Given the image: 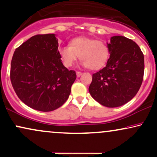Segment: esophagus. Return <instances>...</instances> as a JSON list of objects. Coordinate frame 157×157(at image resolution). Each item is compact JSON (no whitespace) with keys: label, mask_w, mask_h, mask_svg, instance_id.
<instances>
[{"label":"esophagus","mask_w":157,"mask_h":157,"mask_svg":"<svg viewBox=\"0 0 157 157\" xmlns=\"http://www.w3.org/2000/svg\"><path fill=\"white\" fill-rule=\"evenodd\" d=\"M76 75H77V77H80L81 75H82V72H80V71H77V72H76Z\"/></svg>","instance_id":"1"}]
</instances>
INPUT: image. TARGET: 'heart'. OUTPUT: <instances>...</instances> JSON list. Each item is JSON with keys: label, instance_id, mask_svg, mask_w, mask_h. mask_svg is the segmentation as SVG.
I'll use <instances>...</instances> for the list:
<instances>
[{"label": "heart", "instance_id": "b5f03b06", "mask_svg": "<svg viewBox=\"0 0 157 157\" xmlns=\"http://www.w3.org/2000/svg\"><path fill=\"white\" fill-rule=\"evenodd\" d=\"M59 54L66 67H71L80 58L82 65L91 70H99L105 66L109 57L108 46L102 41L88 37H77L70 42V46L59 48Z\"/></svg>", "mask_w": 157, "mask_h": 157}]
</instances>
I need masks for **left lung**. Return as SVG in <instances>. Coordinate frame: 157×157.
<instances>
[{"label": "left lung", "mask_w": 157, "mask_h": 157, "mask_svg": "<svg viewBox=\"0 0 157 157\" xmlns=\"http://www.w3.org/2000/svg\"><path fill=\"white\" fill-rule=\"evenodd\" d=\"M107 46L109 59L105 67L93 75L89 91L101 105L116 108L138 92L143 80L144 55L136 43L124 36H113Z\"/></svg>", "instance_id": "1"}]
</instances>
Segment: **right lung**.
Segmentation results:
<instances>
[{
	"label": "right lung",
	"mask_w": 157,
	"mask_h": 157,
	"mask_svg": "<svg viewBox=\"0 0 157 157\" xmlns=\"http://www.w3.org/2000/svg\"><path fill=\"white\" fill-rule=\"evenodd\" d=\"M76 77L63 64L55 34L33 36L14 52L13 89L23 103L37 111H52L63 105Z\"/></svg>",
	"instance_id": "1"
}]
</instances>
